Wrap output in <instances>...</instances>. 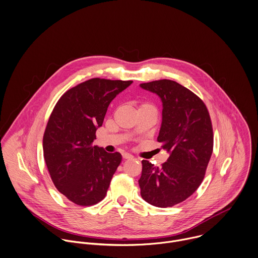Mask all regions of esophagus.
<instances>
[{
  "instance_id": "1",
  "label": "esophagus",
  "mask_w": 258,
  "mask_h": 258,
  "mask_svg": "<svg viewBox=\"0 0 258 258\" xmlns=\"http://www.w3.org/2000/svg\"><path fill=\"white\" fill-rule=\"evenodd\" d=\"M122 156H123L124 159H131V158H133V156L131 154H129V153H123Z\"/></svg>"
}]
</instances>
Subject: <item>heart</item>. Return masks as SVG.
<instances>
[{"label":"heart","mask_w":258,"mask_h":258,"mask_svg":"<svg viewBox=\"0 0 258 258\" xmlns=\"http://www.w3.org/2000/svg\"><path fill=\"white\" fill-rule=\"evenodd\" d=\"M141 107H152L151 105H148V104H143Z\"/></svg>","instance_id":"obj_1"}]
</instances>
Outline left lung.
Masks as SVG:
<instances>
[{
	"mask_svg": "<svg viewBox=\"0 0 258 258\" xmlns=\"http://www.w3.org/2000/svg\"><path fill=\"white\" fill-rule=\"evenodd\" d=\"M162 102L157 141L169 153L160 167L142 160L140 194L148 204L167 208L191 196L202 183L213 152V128L204 102L170 80L140 84Z\"/></svg>",
	"mask_w": 258,
	"mask_h": 258,
	"instance_id": "1",
	"label": "left lung"
}]
</instances>
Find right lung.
<instances>
[{"mask_svg":"<svg viewBox=\"0 0 258 258\" xmlns=\"http://www.w3.org/2000/svg\"><path fill=\"white\" fill-rule=\"evenodd\" d=\"M132 81L92 79L64 93L43 136V155L55 187L79 206H92L107 194L121 163L119 152L93 145L110 103Z\"/></svg>","mask_w":258,"mask_h":258,"instance_id":"1","label":"right lung"}]
</instances>
